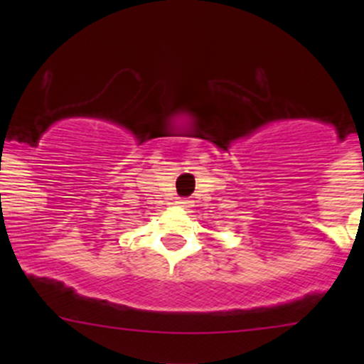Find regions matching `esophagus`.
<instances>
[{"mask_svg": "<svg viewBox=\"0 0 364 364\" xmlns=\"http://www.w3.org/2000/svg\"><path fill=\"white\" fill-rule=\"evenodd\" d=\"M178 204L179 205H181V208H192V205H193V200H188V199H179L178 200Z\"/></svg>", "mask_w": 364, "mask_h": 364, "instance_id": "obj_1", "label": "esophagus"}]
</instances>
